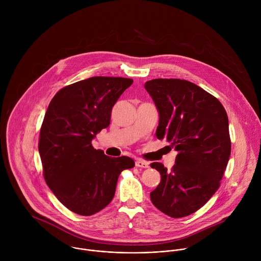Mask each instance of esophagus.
Here are the masks:
<instances>
[{
  "label": "esophagus",
  "mask_w": 261,
  "mask_h": 261,
  "mask_svg": "<svg viewBox=\"0 0 261 261\" xmlns=\"http://www.w3.org/2000/svg\"><path fill=\"white\" fill-rule=\"evenodd\" d=\"M135 166L138 167V168H147L148 167V163L141 160V159H137L135 161Z\"/></svg>",
  "instance_id": "esophagus-1"
}]
</instances>
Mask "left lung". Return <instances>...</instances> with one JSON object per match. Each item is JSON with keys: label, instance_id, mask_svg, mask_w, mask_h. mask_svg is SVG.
<instances>
[{"label": "left lung", "instance_id": "obj_1", "mask_svg": "<svg viewBox=\"0 0 261 261\" xmlns=\"http://www.w3.org/2000/svg\"><path fill=\"white\" fill-rule=\"evenodd\" d=\"M159 113L158 139L177 152L169 171L151 192L153 204L172 218L189 216L203 206L220 186L231 152L228 117L220 101L193 83L157 79L144 84Z\"/></svg>", "mask_w": 261, "mask_h": 261}]
</instances>
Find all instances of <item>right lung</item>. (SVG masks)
Instances as JSON below:
<instances>
[{"label":"right lung","instance_id":"obj_1","mask_svg":"<svg viewBox=\"0 0 261 261\" xmlns=\"http://www.w3.org/2000/svg\"><path fill=\"white\" fill-rule=\"evenodd\" d=\"M133 81L95 76L60 90L50 101L38 150L43 175L70 211L91 216L113 200L120 173L134 166L126 156L110 158L92 140L110 124L111 109Z\"/></svg>","mask_w":261,"mask_h":261}]
</instances>
